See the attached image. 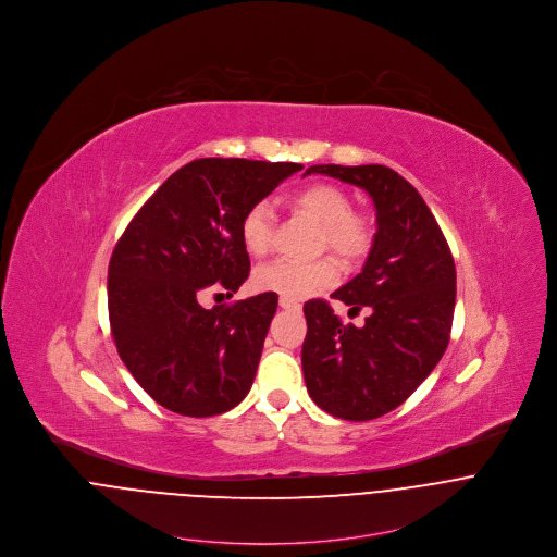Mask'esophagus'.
Returning <instances> with one entry per match:
<instances>
[{"mask_svg":"<svg viewBox=\"0 0 557 557\" xmlns=\"http://www.w3.org/2000/svg\"><path fill=\"white\" fill-rule=\"evenodd\" d=\"M278 307H281V309H292V311L300 309V305H298L296 300H289V298H281V300H278Z\"/></svg>","mask_w":557,"mask_h":557,"instance_id":"1","label":"esophagus"}]
</instances>
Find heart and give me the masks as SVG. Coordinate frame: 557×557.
I'll list each match as a JSON object with an SVG mask.
<instances>
[{
    "label": "heart",
    "instance_id": "obj_1",
    "mask_svg": "<svg viewBox=\"0 0 557 557\" xmlns=\"http://www.w3.org/2000/svg\"><path fill=\"white\" fill-rule=\"evenodd\" d=\"M292 206L321 225L319 244L345 259L362 257L371 246V227L367 219L351 210L349 197L332 184H309L292 195ZM274 230V208L268 201L252 203L239 223L244 248L259 257L270 250ZM338 263L332 257L315 261L276 259L259 265L252 274V285L259 292H272L281 298L305 300L334 285Z\"/></svg>",
    "mask_w": 557,
    "mask_h": 557
}]
</instances>
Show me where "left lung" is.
<instances>
[{
  "instance_id": "8db88e82",
  "label": "left lung",
  "mask_w": 557,
  "mask_h": 557,
  "mask_svg": "<svg viewBox=\"0 0 557 557\" xmlns=\"http://www.w3.org/2000/svg\"><path fill=\"white\" fill-rule=\"evenodd\" d=\"M360 186L375 206L377 234L358 276L332 294L364 325L343 323L325 300L305 305L302 371L311 398L343 420H373L398 407L442 360L455 315L453 252L420 193L384 164H315Z\"/></svg>"
}]
</instances>
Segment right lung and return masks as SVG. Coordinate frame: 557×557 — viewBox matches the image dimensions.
<instances>
[{
    "label": "right lung",
    "mask_w": 557,
    "mask_h": 557,
    "mask_svg": "<svg viewBox=\"0 0 557 557\" xmlns=\"http://www.w3.org/2000/svg\"><path fill=\"white\" fill-rule=\"evenodd\" d=\"M298 162L197 159L162 182L117 239L107 278L117 354L169 411L208 418L248 395L278 296L203 309L216 287L236 294L250 259L246 210L300 171Z\"/></svg>",
    "instance_id": "1"
}]
</instances>
